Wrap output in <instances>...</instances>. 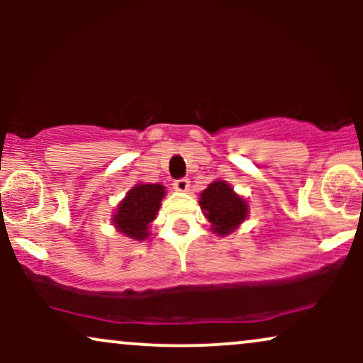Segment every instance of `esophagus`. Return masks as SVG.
Listing matches in <instances>:
<instances>
[{
	"label": "esophagus",
	"mask_w": 363,
	"mask_h": 363,
	"mask_svg": "<svg viewBox=\"0 0 363 363\" xmlns=\"http://www.w3.org/2000/svg\"><path fill=\"white\" fill-rule=\"evenodd\" d=\"M174 189L179 191V193H186L187 189H189V181L187 179H177V181H174Z\"/></svg>",
	"instance_id": "34e87169"
}]
</instances>
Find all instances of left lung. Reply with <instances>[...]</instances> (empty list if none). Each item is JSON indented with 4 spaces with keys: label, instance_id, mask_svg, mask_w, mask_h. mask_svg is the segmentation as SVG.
I'll return each instance as SVG.
<instances>
[{
    "label": "left lung",
    "instance_id": "left-lung-1",
    "mask_svg": "<svg viewBox=\"0 0 363 363\" xmlns=\"http://www.w3.org/2000/svg\"><path fill=\"white\" fill-rule=\"evenodd\" d=\"M199 206L211 232L220 237L232 234L249 216L247 201L223 179H216L199 193Z\"/></svg>",
    "mask_w": 363,
    "mask_h": 363
}]
</instances>
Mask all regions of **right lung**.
<instances>
[{"label":"right lung","instance_id":"1","mask_svg":"<svg viewBox=\"0 0 363 363\" xmlns=\"http://www.w3.org/2000/svg\"><path fill=\"white\" fill-rule=\"evenodd\" d=\"M165 186L138 182L128 191L112 215L116 230L133 240H145L150 235V225L157 218Z\"/></svg>","mask_w":363,"mask_h":363}]
</instances>
